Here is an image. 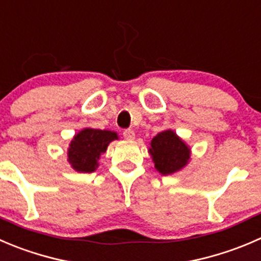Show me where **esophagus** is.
<instances>
[{
	"mask_svg": "<svg viewBox=\"0 0 261 261\" xmlns=\"http://www.w3.org/2000/svg\"><path fill=\"white\" fill-rule=\"evenodd\" d=\"M123 138L126 140H134L135 139V133H134V130H125L123 131Z\"/></svg>",
	"mask_w": 261,
	"mask_h": 261,
	"instance_id": "34e87169",
	"label": "esophagus"
}]
</instances>
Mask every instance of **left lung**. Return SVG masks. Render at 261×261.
I'll return each mask as SVG.
<instances>
[{"mask_svg": "<svg viewBox=\"0 0 261 261\" xmlns=\"http://www.w3.org/2000/svg\"><path fill=\"white\" fill-rule=\"evenodd\" d=\"M149 144L154 167L164 176L179 172L191 159V148L171 128L156 134Z\"/></svg>", "mask_w": 261, "mask_h": 261, "instance_id": "left-lung-1", "label": "left lung"}]
</instances>
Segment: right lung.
Wrapping results in <instances>:
<instances>
[{
  "label": "right lung",
  "instance_id": "obj_1",
  "mask_svg": "<svg viewBox=\"0 0 261 261\" xmlns=\"http://www.w3.org/2000/svg\"><path fill=\"white\" fill-rule=\"evenodd\" d=\"M115 131L85 127L75 134L67 149V162L74 171L92 173L99 167L98 161L106 153L110 143L117 140Z\"/></svg>",
  "mask_w": 261,
  "mask_h": 261
}]
</instances>
